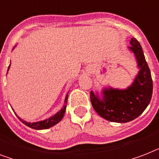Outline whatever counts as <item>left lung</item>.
<instances>
[{
	"instance_id": "1",
	"label": "left lung",
	"mask_w": 159,
	"mask_h": 159,
	"mask_svg": "<svg viewBox=\"0 0 159 159\" xmlns=\"http://www.w3.org/2000/svg\"><path fill=\"white\" fill-rule=\"evenodd\" d=\"M129 49L134 53L140 71L134 82L126 90L104 89L100 99L91 91V101L96 113L113 122H128L135 119L149 105L153 94V80L142 47L135 38H131Z\"/></svg>"
}]
</instances>
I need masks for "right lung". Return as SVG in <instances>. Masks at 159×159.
<instances>
[{
	"mask_svg": "<svg viewBox=\"0 0 159 159\" xmlns=\"http://www.w3.org/2000/svg\"><path fill=\"white\" fill-rule=\"evenodd\" d=\"M10 67V64L8 67V70ZM67 102H68V94H67L66 97H65V100H64V107L62 108L56 114H55L52 117H50V118L46 120H43V121H40V122H28L24 121V120L21 119L20 117H19V119L24 124H25L26 126H28V127L33 129H36V130H44V129H48L51 126H55L59 122L62 120L63 117L64 115V113H65V110H66V104Z\"/></svg>",
	"mask_w": 159,
	"mask_h": 159,
	"instance_id": "1",
	"label": "right lung"
}]
</instances>
